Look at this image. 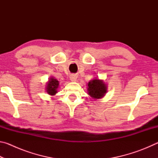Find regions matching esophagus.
I'll use <instances>...</instances> for the list:
<instances>
[{
    "mask_svg": "<svg viewBox=\"0 0 158 158\" xmlns=\"http://www.w3.org/2000/svg\"><path fill=\"white\" fill-rule=\"evenodd\" d=\"M69 79H70V80L72 81H77V77L75 75V74H72V75H70V77H69Z\"/></svg>",
    "mask_w": 158,
    "mask_h": 158,
    "instance_id": "obj_1",
    "label": "esophagus"
}]
</instances>
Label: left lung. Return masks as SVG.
<instances>
[{
	"label": "left lung",
	"instance_id": "left-lung-1",
	"mask_svg": "<svg viewBox=\"0 0 158 158\" xmlns=\"http://www.w3.org/2000/svg\"><path fill=\"white\" fill-rule=\"evenodd\" d=\"M87 85L88 94L95 100L101 99L107 93V85L105 82L98 77L90 80Z\"/></svg>",
	"mask_w": 158,
	"mask_h": 158
}]
</instances>
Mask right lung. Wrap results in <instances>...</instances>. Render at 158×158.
I'll list each match as a JSON object with an SVG mask.
<instances>
[{
    "mask_svg": "<svg viewBox=\"0 0 158 158\" xmlns=\"http://www.w3.org/2000/svg\"><path fill=\"white\" fill-rule=\"evenodd\" d=\"M59 86V81L53 77H50L46 84L45 90L49 95H54L58 93V89Z\"/></svg>",
    "mask_w": 158,
    "mask_h": 158,
    "instance_id": "1",
    "label": "right lung"
}]
</instances>
